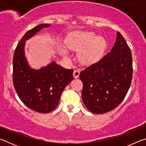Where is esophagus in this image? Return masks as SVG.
<instances>
[{
    "label": "esophagus",
    "mask_w": 146,
    "mask_h": 146,
    "mask_svg": "<svg viewBox=\"0 0 146 146\" xmlns=\"http://www.w3.org/2000/svg\"><path fill=\"white\" fill-rule=\"evenodd\" d=\"M73 76H74V78H78L79 76V75H80V70H75V71H73Z\"/></svg>",
    "instance_id": "34e87169"
}]
</instances>
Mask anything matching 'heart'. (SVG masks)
I'll return each instance as SVG.
<instances>
[{"instance_id":"b5f03b06","label":"heart","mask_w":146,"mask_h":146,"mask_svg":"<svg viewBox=\"0 0 146 146\" xmlns=\"http://www.w3.org/2000/svg\"><path fill=\"white\" fill-rule=\"evenodd\" d=\"M68 48L72 50L80 51L78 57L82 62L91 64L97 61L104 53L106 42L102 36L91 32H77L66 41ZM63 55H67L66 49L62 50Z\"/></svg>"}]
</instances>
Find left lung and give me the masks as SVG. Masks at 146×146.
<instances>
[{
	"mask_svg": "<svg viewBox=\"0 0 146 146\" xmlns=\"http://www.w3.org/2000/svg\"><path fill=\"white\" fill-rule=\"evenodd\" d=\"M133 76L131 51L119 32L114 46L97 62L81 71L82 98L89 110L102 114L114 110L124 99Z\"/></svg>",
	"mask_w": 146,
	"mask_h": 146,
	"instance_id": "8db88e82",
	"label": "left lung"
}]
</instances>
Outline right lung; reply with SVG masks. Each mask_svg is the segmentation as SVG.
Returning <instances> with one entry per match:
<instances>
[{
    "label": "right lung",
    "instance_id": "obj_1",
    "mask_svg": "<svg viewBox=\"0 0 146 146\" xmlns=\"http://www.w3.org/2000/svg\"><path fill=\"white\" fill-rule=\"evenodd\" d=\"M49 24H40L26 32L15 50L13 82L20 99L27 107L38 113L52 111L58 106L64 88L73 80V70L52 62L38 70L29 67L24 55L25 41Z\"/></svg>",
    "mask_w": 146,
    "mask_h": 146
}]
</instances>
